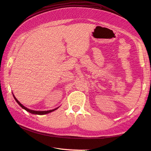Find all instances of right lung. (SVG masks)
<instances>
[{
	"instance_id": "right-lung-1",
	"label": "right lung",
	"mask_w": 151,
	"mask_h": 151,
	"mask_svg": "<svg viewBox=\"0 0 151 151\" xmlns=\"http://www.w3.org/2000/svg\"><path fill=\"white\" fill-rule=\"evenodd\" d=\"M13 97H14V100H16V101H17V102L18 103V104H19V105L21 108H22L23 109H24L26 111H28V112H29V113H32V114H38V115H43V114H47V113H51V112L54 111L56 110V109L59 108V107H58V108H56L51 109V110H48V111H34V110H32V109H30L27 108L25 107L24 106H23V105L21 104V103L17 99V98H16V97H14L13 93Z\"/></svg>"
}]
</instances>
